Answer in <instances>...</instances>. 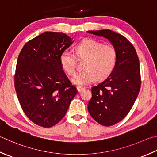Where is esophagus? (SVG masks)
I'll use <instances>...</instances> for the list:
<instances>
[{
	"mask_svg": "<svg viewBox=\"0 0 157 157\" xmlns=\"http://www.w3.org/2000/svg\"><path fill=\"white\" fill-rule=\"evenodd\" d=\"M77 90H78V93H80L81 91L84 90V88L82 87V86H78V87H77Z\"/></svg>",
	"mask_w": 157,
	"mask_h": 157,
	"instance_id": "esophagus-1",
	"label": "esophagus"
}]
</instances>
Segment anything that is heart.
Returning <instances> with one entry per match:
<instances>
[{
    "mask_svg": "<svg viewBox=\"0 0 157 157\" xmlns=\"http://www.w3.org/2000/svg\"><path fill=\"white\" fill-rule=\"evenodd\" d=\"M77 56L87 58L84 71L78 72L72 78L73 84L83 86L95 82L98 77L100 79L107 78L113 69L117 62V51L112 45L93 39L82 40L75 47ZM60 64L63 71L68 75L75 72L77 58L75 54L68 50L60 54Z\"/></svg>",
    "mask_w": 157,
    "mask_h": 157,
    "instance_id": "1",
    "label": "heart"
}]
</instances>
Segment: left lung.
<instances>
[{"instance_id": "1", "label": "left lung", "mask_w": 157, "mask_h": 157, "mask_svg": "<svg viewBox=\"0 0 157 157\" xmlns=\"http://www.w3.org/2000/svg\"><path fill=\"white\" fill-rule=\"evenodd\" d=\"M88 33L103 36L117 51V62L110 75L92 88L88 109L98 123L109 127L121 121L130 112L141 86L140 61L136 49L124 36L105 29Z\"/></svg>"}]
</instances>
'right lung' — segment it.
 Listing matches in <instances>:
<instances>
[{
  "label": "right lung",
  "instance_id": "1",
  "mask_svg": "<svg viewBox=\"0 0 157 157\" xmlns=\"http://www.w3.org/2000/svg\"><path fill=\"white\" fill-rule=\"evenodd\" d=\"M73 42L63 33L45 32L28 41L18 56L14 77L17 99L27 117L40 127L59 122L78 93L59 62Z\"/></svg>",
  "mask_w": 157,
  "mask_h": 157
}]
</instances>
